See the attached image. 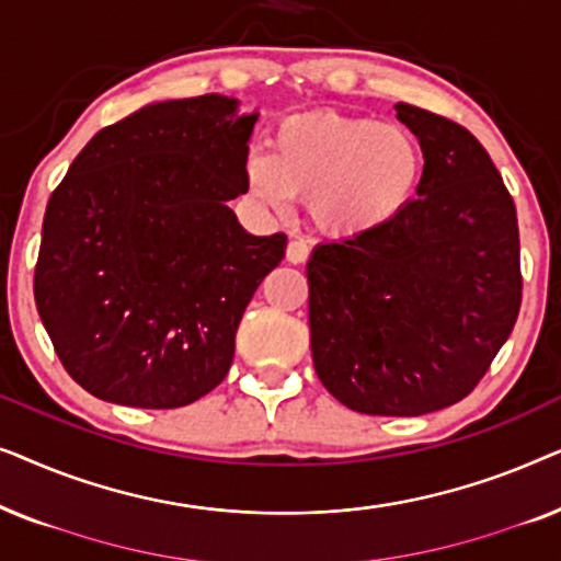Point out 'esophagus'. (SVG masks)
<instances>
[{
	"label": "esophagus",
	"mask_w": 561,
	"mask_h": 561,
	"mask_svg": "<svg viewBox=\"0 0 561 561\" xmlns=\"http://www.w3.org/2000/svg\"><path fill=\"white\" fill-rule=\"evenodd\" d=\"M286 260H288V263H294V265H301V263H306V260H309V244H306L304 240H294V242H288V248H286Z\"/></svg>",
	"instance_id": "34e87169"
}]
</instances>
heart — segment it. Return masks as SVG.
<instances>
[{
  "mask_svg": "<svg viewBox=\"0 0 561 561\" xmlns=\"http://www.w3.org/2000/svg\"><path fill=\"white\" fill-rule=\"evenodd\" d=\"M424 179V150L401 125L332 110L290 114L271 135V156L244 158V183L265 209L306 198L332 240H357L393 225Z\"/></svg>",
  "mask_w": 561,
  "mask_h": 561,
  "instance_id": "b5f03b06",
  "label": "heart"
}]
</instances>
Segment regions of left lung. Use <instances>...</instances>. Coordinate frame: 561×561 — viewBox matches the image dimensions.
Listing matches in <instances>:
<instances>
[{"label": "left lung", "instance_id": "8db88e82", "mask_svg": "<svg viewBox=\"0 0 561 561\" xmlns=\"http://www.w3.org/2000/svg\"><path fill=\"white\" fill-rule=\"evenodd\" d=\"M419 198L378 232L319 244L306 265L311 355L336 401L370 416H421L462 401L520 309L516 204L462 125L411 104Z\"/></svg>", "mask_w": 561, "mask_h": 561}]
</instances>
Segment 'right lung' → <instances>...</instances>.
<instances>
[{
	"label": "right lung",
	"mask_w": 561,
	"mask_h": 561,
	"mask_svg": "<svg viewBox=\"0 0 561 561\" xmlns=\"http://www.w3.org/2000/svg\"><path fill=\"white\" fill-rule=\"evenodd\" d=\"M221 94L156 102L91 137L53 191L35 304L68 375L91 396L179 409L227 378L252 294L286 234L244 232L257 122Z\"/></svg>",
	"instance_id": "1"
}]
</instances>
